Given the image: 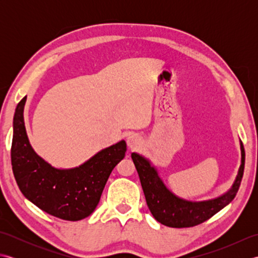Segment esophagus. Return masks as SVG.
Here are the masks:
<instances>
[{
  "label": "esophagus",
  "mask_w": 258,
  "mask_h": 258,
  "mask_svg": "<svg viewBox=\"0 0 258 258\" xmlns=\"http://www.w3.org/2000/svg\"><path fill=\"white\" fill-rule=\"evenodd\" d=\"M126 143H127V146L130 149H138L142 144V139L138 134H130L127 136V139H126Z\"/></svg>",
  "instance_id": "34e87169"
}]
</instances>
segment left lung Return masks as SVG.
Returning a JSON list of instances; mask_svg holds the SVG:
<instances>
[{"instance_id": "left-lung-1", "label": "left lung", "mask_w": 258, "mask_h": 258, "mask_svg": "<svg viewBox=\"0 0 258 258\" xmlns=\"http://www.w3.org/2000/svg\"><path fill=\"white\" fill-rule=\"evenodd\" d=\"M240 155H242L240 165L232 187L226 193L215 199L201 202L187 201L175 195L164 184L156 167L149 158L135 152L131 156L139 173L146 204L152 215L163 225L182 228L199 225L207 221L234 200L244 173L245 152L242 141H240Z\"/></svg>"}]
</instances>
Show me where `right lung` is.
Masks as SVG:
<instances>
[{"mask_svg": "<svg viewBox=\"0 0 258 258\" xmlns=\"http://www.w3.org/2000/svg\"><path fill=\"white\" fill-rule=\"evenodd\" d=\"M25 102L26 96L15 109L11 149L19 188L50 215L72 222L83 220L94 212L109 174L124 158L125 141L101 150L80 166L56 168L37 155L30 144L24 124Z\"/></svg>", "mask_w": 258, "mask_h": 258, "instance_id": "add662e5", "label": "right lung"}]
</instances>
